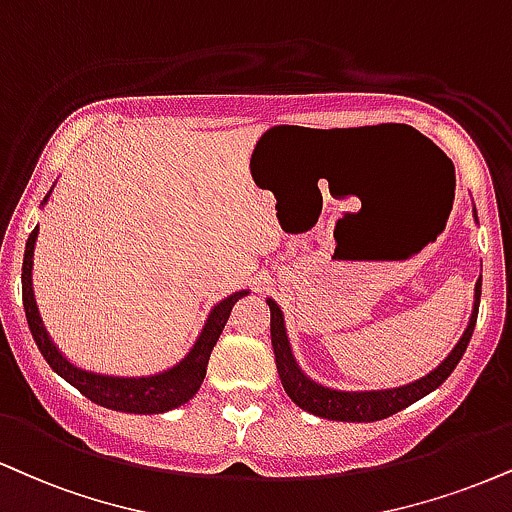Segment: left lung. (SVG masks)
<instances>
[{"label": "left lung", "instance_id": "8db88e82", "mask_svg": "<svg viewBox=\"0 0 512 512\" xmlns=\"http://www.w3.org/2000/svg\"><path fill=\"white\" fill-rule=\"evenodd\" d=\"M474 221H477V209H474ZM479 224V221H477ZM479 298H482V276L474 283V303H472V315L467 322V329L460 336V341L455 343L451 353L436 365L432 372L424 374V377L410 381V384L393 386V389H372V391H343L334 389V386H326L322 381L312 379L310 374H305V369L295 360L291 338L286 331V319H283V310L274 298H267L269 312H272V348H274V360H276V372L283 384V391L288 393V398L293 400L298 408L312 415L324 417V420H336V422H377L386 420L389 415H396L408 405L417 403V400L439 389V386L451 377L455 365L460 362V357L465 355L467 343H470L474 322H477L479 312Z\"/></svg>", "mask_w": 512, "mask_h": 512}]
</instances>
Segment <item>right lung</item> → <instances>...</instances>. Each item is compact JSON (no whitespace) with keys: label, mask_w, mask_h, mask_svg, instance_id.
Listing matches in <instances>:
<instances>
[{"label":"right lung","mask_w":512,"mask_h":512,"mask_svg":"<svg viewBox=\"0 0 512 512\" xmlns=\"http://www.w3.org/2000/svg\"><path fill=\"white\" fill-rule=\"evenodd\" d=\"M52 190L54 186L49 188V193L45 195L40 207L47 205ZM38 233L40 229L35 226L33 233L28 236L26 255H23L21 283L23 310H26L30 334H33L35 343H38L47 365L52 367L61 379H66L71 386H76L85 398H90L92 403L109 410L133 412V415H159V412H169L174 408H181L183 403H188V400L200 391L202 381H205L209 355H212V348L217 346L221 331H224L226 322H229L233 305H236L243 295H248L250 288L231 293L229 298L219 300V303L209 310L205 326H202V331L197 334L195 343L174 367L157 374H145V377H119V374L95 372V369H85L76 365V362L61 353L57 343L52 341V336L47 334L45 324H42L38 303H35L33 293V255Z\"/></svg>","instance_id":"1"}]
</instances>
